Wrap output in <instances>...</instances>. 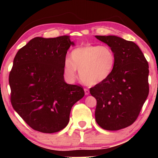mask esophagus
<instances>
[{
  "mask_svg": "<svg viewBox=\"0 0 158 158\" xmlns=\"http://www.w3.org/2000/svg\"><path fill=\"white\" fill-rule=\"evenodd\" d=\"M84 90H85V95H88V94H89V93H90L89 90L87 89V88H85Z\"/></svg>",
  "mask_w": 158,
  "mask_h": 158,
  "instance_id": "34e87169",
  "label": "esophagus"
}]
</instances>
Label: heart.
Returning a JSON list of instances; mask_svg holds the SVG:
<instances>
[{"instance_id":"1","label":"heart","mask_w":158,"mask_h":158,"mask_svg":"<svg viewBox=\"0 0 158 158\" xmlns=\"http://www.w3.org/2000/svg\"><path fill=\"white\" fill-rule=\"evenodd\" d=\"M116 64L115 54L111 48L102 45H86L74 49L70 60L66 59L64 73L69 80H74L79 70L81 80L88 85L106 81L111 75Z\"/></svg>"}]
</instances>
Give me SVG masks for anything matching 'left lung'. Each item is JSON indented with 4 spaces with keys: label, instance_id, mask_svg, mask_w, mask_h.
<instances>
[{
    "label": "left lung",
    "instance_id": "1",
    "mask_svg": "<svg viewBox=\"0 0 158 158\" xmlns=\"http://www.w3.org/2000/svg\"><path fill=\"white\" fill-rule=\"evenodd\" d=\"M111 48L116 64L111 75L90 93L97 99L95 119L103 129L117 131L131 126L148 95V64L133 41L116 35H96Z\"/></svg>",
    "mask_w": 158,
    "mask_h": 158
}]
</instances>
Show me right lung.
Returning a JSON list of instances; mask_svg holds the SVG:
<instances>
[{
    "instance_id": "1",
    "label": "right lung",
    "mask_w": 158,
    "mask_h": 158,
    "mask_svg": "<svg viewBox=\"0 0 158 158\" xmlns=\"http://www.w3.org/2000/svg\"><path fill=\"white\" fill-rule=\"evenodd\" d=\"M68 35L35 37L18 51L10 73L11 103L32 129L51 134L66 127L72 107L84 97L83 88L64 79Z\"/></svg>"
}]
</instances>
